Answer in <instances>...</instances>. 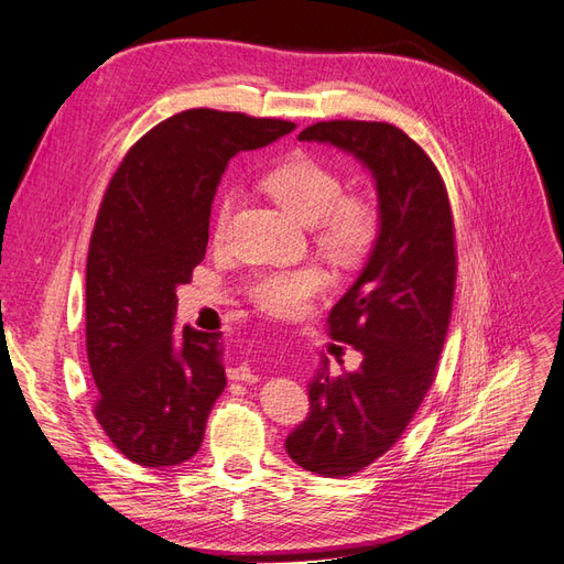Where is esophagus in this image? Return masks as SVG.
<instances>
[{"label":"esophagus","mask_w":564,"mask_h":564,"mask_svg":"<svg viewBox=\"0 0 564 564\" xmlns=\"http://www.w3.org/2000/svg\"><path fill=\"white\" fill-rule=\"evenodd\" d=\"M228 377L232 379V381H256L259 377H256V371L247 365V362H242V365H235V367H230V371H228Z\"/></svg>","instance_id":"esophagus-1"}]
</instances>
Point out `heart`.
I'll list each match as a JSON object with an SVG mask.
<instances>
[{
	"label": "heart",
	"instance_id": "heart-1",
	"mask_svg": "<svg viewBox=\"0 0 564 564\" xmlns=\"http://www.w3.org/2000/svg\"><path fill=\"white\" fill-rule=\"evenodd\" d=\"M263 187L303 224L315 226V242L340 263H355L377 242L379 212L365 197L344 195V178L327 162L294 152L263 176ZM235 193L218 202L214 237L224 240L235 209ZM332 286V272L319 263L263 270L249 284L259 308L275 315L303 311Z\"/></svg>",
	"mask_w": 564,
	"mask_h": 564
}]
</instances>
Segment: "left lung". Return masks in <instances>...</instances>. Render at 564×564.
<instances>
[{"label":"left lung","instance_id":"1","mask_svg":"<svg viewBox=\"0 0 564 564\" xmlns=\"http://www.w3.org/2000/svg\"><path fill=\"white\" fill-rule=\"evenodd\" d=\"M299 141L348 152L379 199L377 242L327 319L332 338L362 362L346 371L338 360L334 371L322 357L311 412L284 440L301 468L344 477L395 445L435 381L454 301V220L435 164L398 127L334 119L303 129Z\"/></svg>","mask_w":564,"mask_h":564}]
</instances>
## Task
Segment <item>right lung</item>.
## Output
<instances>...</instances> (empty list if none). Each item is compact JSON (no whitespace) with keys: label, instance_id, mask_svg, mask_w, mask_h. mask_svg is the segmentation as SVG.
Wrapping results in <instances>:
<instances>
[{"label":"right lung","instance_id":"add662e5","mask_svg":"<svg viewBox=\"0 0 564 564\" xmlns=\"http://www.w3.org/2000/svg\"><path fill=\"white\" fill-rule=\"evenodd\" d=\"M294 122L185 110L135 143L100 202L87 259V355L94 414L112 445L148 468L178 466L204 440L226 388L220 332L176 327V286L209 242L228 162L294 131Z\"/></svg>","mask_w":564,"mask_h":564}]
</instances>
